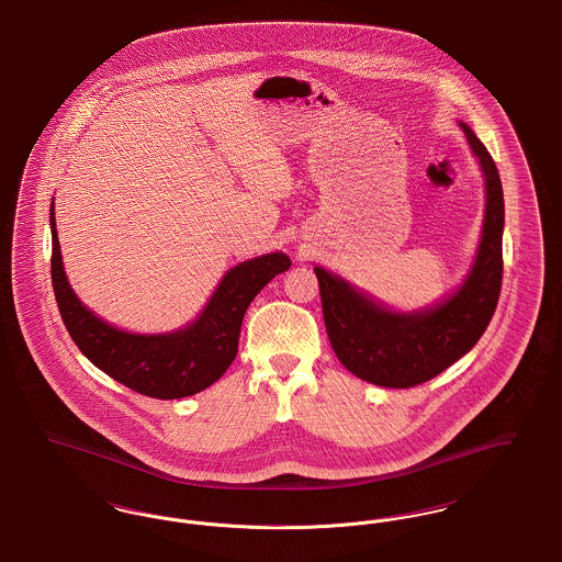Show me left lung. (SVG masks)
<instances>
[{
    "mask_svg": "<svg viewBox=\"0 0 562 562\" xmlns=\"http://www.w3.org/2000/svg\"><path fill=\"white\" fill-rule=\"evenodd\" d=\"M484 179L481 240L451 293L417 310H396L316 266L330 346L349 373L381 387H413L442 373L479 344L502 291L504 189L481 138L459 122Z\"/></svg>",
    "mask_w": 562,
    "mask_h": 562,
    "instance_id": "8db88e82",
    "label": "left lung"
}]
</instances>
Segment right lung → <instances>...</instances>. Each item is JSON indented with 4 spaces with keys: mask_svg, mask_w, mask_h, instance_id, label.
I'll return each mask as SVG.
<instances>
[{
    "mask_svg": "<svg viewBox=\"0 0 562 562\" xmlns=\"http://www.w3.org/2000/svg\"><path fill=\"white\" fill-rule=\"evenodd\" d=\"M50 232L54 294L71 339L111 379L160 401L193 396L229 369L250 301L278 273L291 268V257L280 250L241 261L225 271L193 321L166 333H133L97 316L71 289L56 234L54 198Z\"/></svg>",
    "mask_w": 562,
    "mask_h": 562,
    "instance_id": "add662e5",
    "label": "right lung"
}]
</instances>
